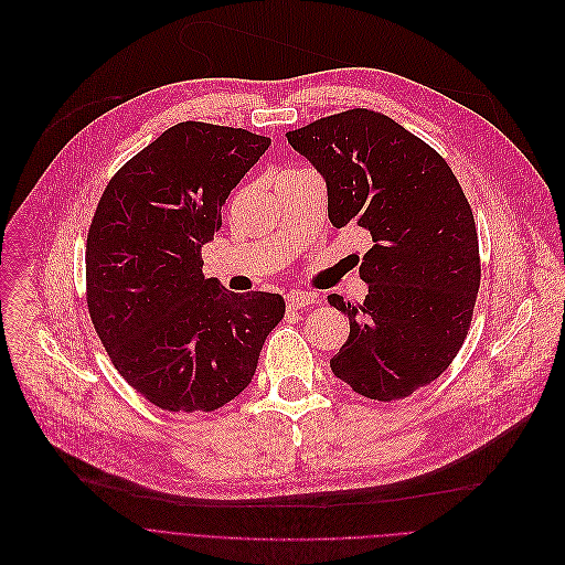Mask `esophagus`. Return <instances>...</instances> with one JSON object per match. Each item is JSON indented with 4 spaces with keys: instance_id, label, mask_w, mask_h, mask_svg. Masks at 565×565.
<instances>
[{
    "instance_id": "obj_1",
    "label": "esophagus",
    "mask_w": 565,
    "mask_h": 565,
    "mask_svg": "<svg viewBox=\"0 0 565 565\" xmlns=\"http://www.w3.org/2000/svg\"><path fill=\"white\" fill-rule=\"evenodd\" d=\"M287 307L289 309H302V307H309L316 302V298L311 294H305V291H291L287 294Z\"/></svg>"
}]
</instances>
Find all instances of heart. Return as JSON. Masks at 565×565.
Returning <instances> with one entry per match:
<instances>
[{
    "mask_svg": "<svg viewBox=\"0 0 565 565\" xmlns=\"http://www.w3.org/2000/svg\"><path fill=\"white\" fill-rule=\"evenodd\" d=\"M309 169H298V167H287V169H280L276 173V182L278 180H285V178H294V175H300V173H307Z\"/></svg>",
    "mask_w": 565,
    "mask_h": 565,
    "instance_id": "obj_1",
    "label": "heart"
}]
</instances>
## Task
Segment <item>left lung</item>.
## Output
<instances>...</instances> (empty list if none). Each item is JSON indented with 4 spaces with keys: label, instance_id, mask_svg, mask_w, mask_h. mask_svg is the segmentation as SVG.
I'll use <instances>...</instances> for the list:
<instances>
[{
    "label": "left lung",
    "instance_id": "8db88e82",
    "mask_svg": "<svg viewBox=\"0 0 565 565\" xmlns=\"http://www.w3.org/2000/svg\"><path fill=\"white\" fill-rule=\"evenodd\" d=\"M327 182L335 230L372 238L363 302L331 294L350 335L329 365L374 401L436 381L459 354L481 285L479 234L457 175L420 138L370 108H350L287 134Z\"/></svg>",
    "mask_w": 565,
    "mask_h": 565
}]
</instances>
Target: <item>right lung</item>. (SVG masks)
<instances>
[{"label":"right lung","mask_w":565,"mask_h":565,"mask_svg":"<svg viewBox=\"0 0 565 565\" xmlns=\"http://www.w3.org/2000/svg\"><path fill=\"white\" fill-rule=\"evenodd\" d=\"M247 129L180 122L113 175L86 238V305L99 341L149 403L213 412L254 379L278 294H234L202 274L222 204L269 149Z\"/></svg>","instance_id":"obj_1"}]
</instances>
